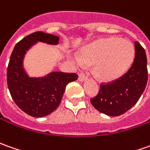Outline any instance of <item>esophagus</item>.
Returning a JSON list of instances; mask_svg holds the SVG:
<instances>
[{
  "mask_svg": "<svg viewBox=\"0 0 150 150\" xmlns=\"http://www.w3.org/2000/svg\"><path fill=\"white\" fill-rule=\"evenodd\" d=\"M78 80L80 82H83V81H85V80H87V76L85 75V74H83V73H80L79 74V78H78Z\"/></svg>",
  "mask_w": 150,
  "mask_h": 150,
  "instance_id": "1",
  "label": "esophagus"
}]
</instances>
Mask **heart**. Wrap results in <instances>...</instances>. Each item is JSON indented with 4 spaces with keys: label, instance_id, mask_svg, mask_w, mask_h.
Here are the masks:
<instances>
[{
    "label": "heart",
    "instance_id": "1",
    "mask_svg": "<svg viewBox=\"0 0 150 150\" xmlns=\"http://www.w3.org/2000/svg\"><path fill=\"white\" fill-rule=\"evenodd\" d=\"M135 49L130 40L120 37L99 40L75 55V65H94V74L99 80L113 81L129 69L134 59Z\"/></svg>",
    "mask_w": 150,
    "mask_h": 150
}]
</instances>
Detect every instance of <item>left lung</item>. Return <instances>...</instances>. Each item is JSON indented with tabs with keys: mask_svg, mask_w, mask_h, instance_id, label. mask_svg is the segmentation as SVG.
Wrapping results in <instances>:
<instances>
[{
	"mask_svg": "<svg viewBox=\"0 0 150 150\" xmlns=\"http://www.w3.org/2000/svg\"><path fill=\"white\" fill-rule=\"evenodd\" d=\"M135 54L129 70L120 79L100 85L98 95L91 100L98 111L109 116H119L131 109L139 100L148 81L147 57L138 41Z\"/></svg>",
	"mask_w": 150,
	"mask_h": 150,
	"instance_id": "8db88e82",
	"label": "left lung"
}]
</instances>
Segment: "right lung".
Returning a JSON list of instances; mask_svg holds the SVG:
<instances>
[{"label": "right lung", "mask_w": 150, "mask_h": 150, "mask_svg": "<svg viewBox=\"0 0 150 150\" xmlns=\"http://www.w3.org/2000/svg\"><path fill=\"white\" fill-rule=\"evenodd\" d=\"M59 40V36L36 31L19 41L11 55L7 68L8 89L17 106L30 116L41 118L55 110L66 85L78 78L75 73L59 71L30 77L24 68L25 54L33 45L38 42L56 45Z\"/></svg>", "instance_id": "1"}]
</instances>
